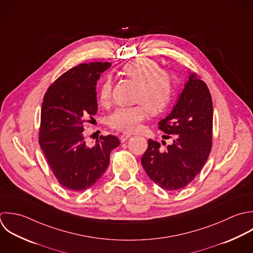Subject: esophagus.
<instances>
[{
  "label": "esophagus",
  "instance_id": "obj_1",
  "mask_svg": "<svg viewBox=\"0 0 253 253\" xmlns=\"http://www.w3.org/2000/svg\"><path fill=\"white\" fill-rule=\"evenodd\" d=\"M130 137H131L130 134H122V135L120 136V141H121L122 143H124V142H126Z\"/></svg>",
  "mask_w": 253,
  "mask_h": 253
}]
</instances>
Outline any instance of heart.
<instances>
[{"label": "heart", "mask_w": 253, "mask_h": 253, "mask_svg": "<svg viewBox=\"0 0 253 253\" xmlns=\"http://www.w3.org/2000/svg\"><path fill=\"white\" fill-rule=\"evenodd\" d=\"M122 73L137 84L134 101L140 103L117 108L108 117V125L114 130L132 133L145 120L148 111L157 115L169 107L173 95V82L157 62L150 59L130 61L123 66ZM110 98L111 82L105 80L98 90V101L107 105Z\"/></svg>", "instance_id": "1"}]
</instances>
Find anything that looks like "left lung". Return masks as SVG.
Wrapping results in <instances>:
<instances>
[{"mask_svg":"<svg viewBox=\"0 0 253 253\" xmlns=\"http://www.w3.org/2000/svg\"><path fill=\"white\" fill-rule=\"evenodd\" d=\"M159 129L169 134L164 138L173 142L162 151L160 143L149 139L142 166L161 188L181 189L200 172L212 149L213 102L207 84L197 74H190L173 109L159 122Z\"/></svg>","mask_w":253,"mask_h":253,"instance_id":"1","label":"left lung"}]
</instances>
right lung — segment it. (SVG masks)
<instances>
[{
    "label": "right lung",
    "mask_w": 253,
    "mask_h": 253,
    "mask_svg": "<svg viewBox=\"0 0 253 253\" xmlns=\"http://www.w3.org/2000/svg\"><path fill=\"white\" fill-rule=\"evenodd\" d=\"M110 66L80 64L60 76L43 98L39 145L59 183L72 192L93 185L109 166L111 151L120 145L117 137L107 135L88 147L83 133L86 119L97 112L96 82Z\"/></svg>",
    "instance_id": "1"
}]
</instances>
